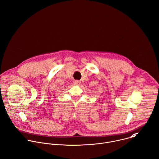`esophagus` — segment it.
Returning <instances> with one entry per match:
<instances>
[{"instance_id":"1","label":"esophagus","mask_w":159,"mask_h":159,"mask_svg":"<svg viewBox=\"0 0 159 159\" xmlns=\"http://www.w3.org/2000/svg\"><path fill=\"white\" fill-rule=\"evenodd\" d=\"M81 84V82L80 81H78V80H76L74 81V84L75 85H80Z\"/></svg>"}]
</instances>
